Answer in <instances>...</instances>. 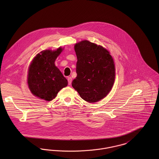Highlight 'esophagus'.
<instances>
[{
    "mask_svg": "<svg viewBox=\"0 0 159 159\" xmlns=\"http://www.w3.org/2000/svg\"><path fill=\"white\" fill-rule=\"evenodd\" d=\"M67 80H68V85H70V84H71V81H72V78H71V77H68Z\"/></svg>",
    "mask_w": 159,
    "mask_h": 159,
    "instance_id": "obj_1",
    "label": "esophagus"
}]
</instances>
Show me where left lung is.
<instances>
[{
    "label": "left lung",
    "mask_w": 159,
    "mask_h": 159,
    "mask_svg": "<svg viewBox=\"0 0 159 159\" xmlns=\"http://www.w3.org/2000/svg\"><path fill=\"white\" fill-rule=\"evenodd\" d=\"M77 76L72 87L89 103L105 97L115 80V66L109 51L103 46L83 40L75 45Z\"/></svg>",
    "instance_id": "obj_1"
}]
</instances>
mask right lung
Wrapping results in <instances>:
<instances>
[{
    "mask_svg": "<svg viewBox=\"0 0 159 159\" xmlns=\"http://www.w3.org/2000/svg\"><path fill=\"white\" fill-rule=\"evenodd\" d=\"M62 49L60 47L55 51H42L32 60L28 70L27 84L34 96L51 101L67 86V79L54 64Z\"/></svg>",
    "mask_w": 159,
    "mask_h": 159,
    "instance_id": "obj_1",
    "label": "right lung"
}]
</instances>
